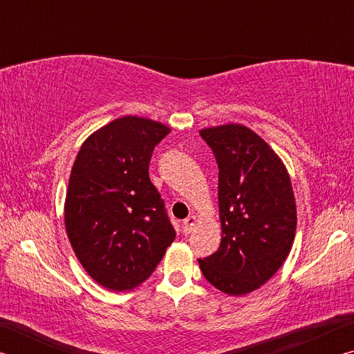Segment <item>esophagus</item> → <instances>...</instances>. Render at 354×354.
<instances>
[{"instance_id": "esophagus-1", "label": "esophagus", "mask_w": 354, "mask_h": 354, "mask_svg": "<svg viewBox=\"0 0 354 354\" xmlns=\"http://www.w3.org/2000/svg\"><path fill=\"white\" fill-rule=\"evenodd\" d=\"M195 221H196V218L194 217V215H190V217H187L183 221V232H184V234H190L192 230H194V226H195Z\"/></svg>"}]
</instances>
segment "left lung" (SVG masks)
Listing matches in <instances>:
<instances>
[{
	"label": "left lung",
	"instance_id": "1",
	"mask_svg": "<svg viewBox=\"0 0 354 354\" xmlns=\"http://www.w3.org/2000/svg\"><path fill=\"white\" fill-rule=\"evenodd\" d=\"M201 139L218 165L221 242L198 259L205 278L230 295H245L283 266L297 230L290 178L273 149L242 124L207 128Z\"/></svg>",
	"mask_w": 354,
	"mask_h": 354
}]
</instances>
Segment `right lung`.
Wrapping results in <instances>:
<instances>
[{"mask_svg": "<svg viewBox=\"0 0 354 354\" xmlns=\"http://www.w3.org/2000/svg\"><path fill=\"white\" fill-rule=\"evenodd\" d=\"M162 123L122 117L82 143L71 169L65 227L86 272L106 289L128 290L162 261L176 232L148 175Z\"/></svg>", "mask_w": 354, "mask_h": 354, "instance_id": "1", "label": "right lung"}]
</instances>
